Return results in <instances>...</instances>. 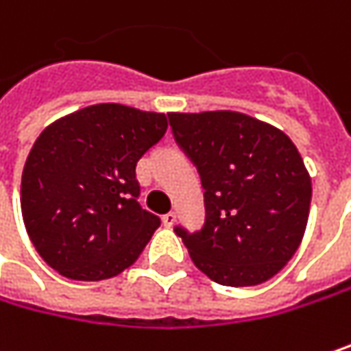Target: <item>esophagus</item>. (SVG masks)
<instances>
[{
  "label": "esophagus",
  "instance_id": "1",
  "mask_svg": "<svg viewBox=\"0 0 351 351\" xmlns=\"http://www.w3.org/2000/svg\"><path fill=\"white\" fill-rule=\"evenodd\" d=\"M162 223H165L167 227H173V225L176 223V213H173V210H171V213L162 215Z\"/></svg>",
  "mask_w": 351,
  "mask_h": 351
}]
</instances>
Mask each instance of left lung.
Masks as SVG:
<instances>
[{"mask_svg": "<svg viewBox=\"0 0 351 351\" xmlns=\"http://www.w3.org/2000/svg\"><path fill=\"white\" fill-rule=\"evenodd\" d=\"M169 122L205 189V225L175 233L213 281L249 287L271 279L305 233L311 180L281 130L229 110L178 114Z\"/></svg>", "mask_w": 351, "mask_h": 351, "instance_id": "left-lung-1", "label": "left lung"}]
</instances>
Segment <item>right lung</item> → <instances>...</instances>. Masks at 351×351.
Segmentation results:
<instances>
[{
	"mask_svg": "<svg viewBox=\"0 0 351 351\" xmlns=\"http://www.w3.org/2000/svg\"><path fill=\"white\" fill-rule=\"evenodd\" d=\"M167 126L165 114L96 104L38 136L21 175V215L51 269L102 281L138 259L160 219L138 203L136 165Z\"/></svg>",
	"mask_w": 351,
	"mask_h": 351,
	"instance_id": "obj_1",
	"label": "right lung"
}]
</instances>
